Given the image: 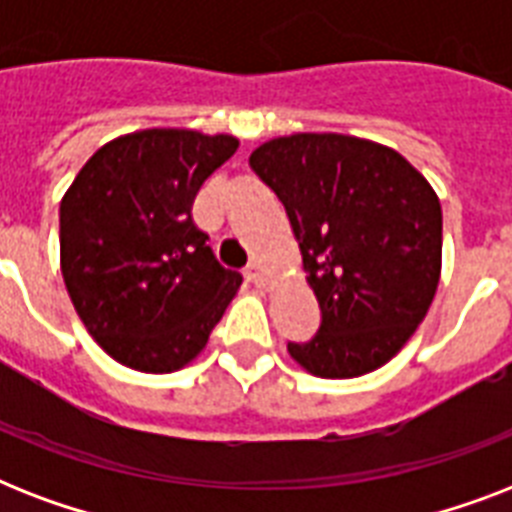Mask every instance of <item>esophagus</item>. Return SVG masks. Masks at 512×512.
Instances as JSON below:
<instances>
[{
  "mask_svg": "<svg viewBox=\"0 0 512 512\" xmlns=\"http://www.w3.org/2000/svg\"><path fill=\"white\" fill-rule=\"evenodd\" d=\"M247 279L252 281V284H257V287H265V284H268V268H265L260 260H252V263L247 265Z\"/></svg>",
  "mask_w": 512,
  "mask_h": 512,
  "instance_id": "esophagus-1",
  "label": "esophagus"
}]
</instances>
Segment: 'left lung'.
<instances>
[{"label":"left lung","instance_id":"1","mask_svg":"<svg viewBox=\"0 0 512 512\" xmlns=\"http://www.w3.org/2000/svg\"><path fill=\"white\" fill-rule=\"evenodd\" d=\"M249 164L287 209L305 281L321 308L289 356L324 380L388 364L425 319L441 279V204L404 156L374 140L297 132Z\"/></svg>","mask_w":512,"mask_h":512}]
</instances>
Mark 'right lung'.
<instances>
[{
  "mask_svg": "<svg viewBox=\"0 0 512 512\" xmlns=\"http://www.w3.org/2000/svg\"><path fill=\"white\" fill-rule=\"evenodd\" d=\"M239 138L151 127L98 148L60 201V273L79 319L122 366L191 364L241 287L193 223L196 193Z\"/></svg>",
  "mask_w": 512,
  "mask_h": 512,
  "instance_id": "obj_1",
  "label": "right lung"
}]
</instances>
